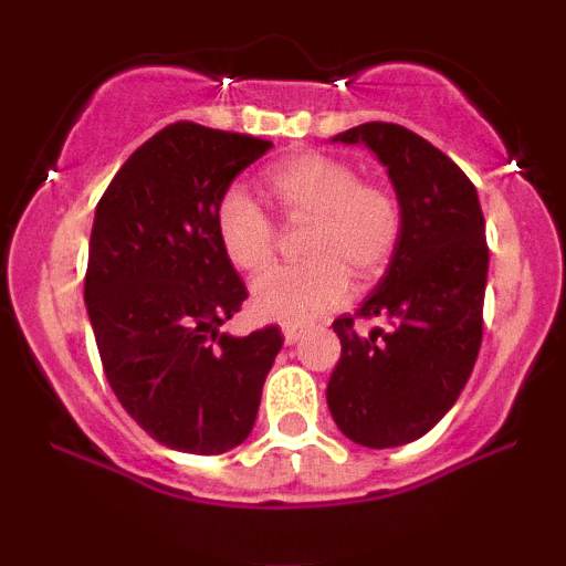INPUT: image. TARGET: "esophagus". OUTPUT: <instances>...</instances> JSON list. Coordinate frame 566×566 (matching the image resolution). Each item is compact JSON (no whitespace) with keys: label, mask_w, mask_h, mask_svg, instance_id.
<instances>
[{"label":"esophagus","mask_w":566,"mask_h":566,"mask_svg":"<svg viewBox=\"0 0 566 566\" xmlns=\"http://www.w3.org/2000/svg\"><path fill=\"white\" fill-rule=\"evenodd\" d=\"M282 333H284V343H287V346H295V343L303 337V327H295V324H287V327H284Z\"/></svg>","instance_id":"obj_1"}]
</instances>
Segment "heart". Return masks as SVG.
Returning <instances> with one entry per match:
<instances>
[{
  "label": "heart",
  "instance_id": "obj_1",
  "mask_svg": "<svg viewBox=\"0 0 566 566\" xmlns=\"http://www.w3.org/2000/svg\"><path fill=\"white\" fill-rule=\"evenodd\" d=\"M284 212L311 220L303 252L311 261L279 265L252 282L250 303L265 322H314L346 301L350 276H380L405 233V210L391 188L361 180L348 161L303 151L265 175ZM216 233L226 258L242 271L271 263L276 229L255 199L229 188L216 207Z\"/></svg>",
  "mask_w": 566,
  "mask_h": 566
}]
</instances>
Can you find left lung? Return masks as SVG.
Here are the masks:
<instances>
[{"instance_id": "1", "label": "left lung", "mask_w": 566, "mask_h": 566, "mask_svg": "<svg viewBox=\"0 0 566 566\" xmlns=\"http://www.w3.org/2000/svg\"><path fill=\"white\" fill-rule=\"evenodd\" d=\"M335 140L378 154L405 210L386 276L361 308L333 322L343 348L327 386L337 428L386 450L431 431L471 378L490 265L484 216L469 175L412 129L367 122ZM375 315L389 327L361 336L355 319Z\"/></svg>"}]
</instances>
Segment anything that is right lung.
<instances>
[{"label":"right lung","instance_id":"right-lung-1","mask_svg":"<svg viewBox=\"0 0 566 566\" xmlns=\"http://www.w3.org/2000/svg\"><path fill=\"white\" fill-rule=\"evenodd\" d=\"M271 140L175 122L119 167L95 207L84 303L108 386L159 444L220 454L255 426L284 337L220 335L247 297L216 233L231 180Z\"/></svg>","mask_w":566,"mask_h":566}]
</instances>
